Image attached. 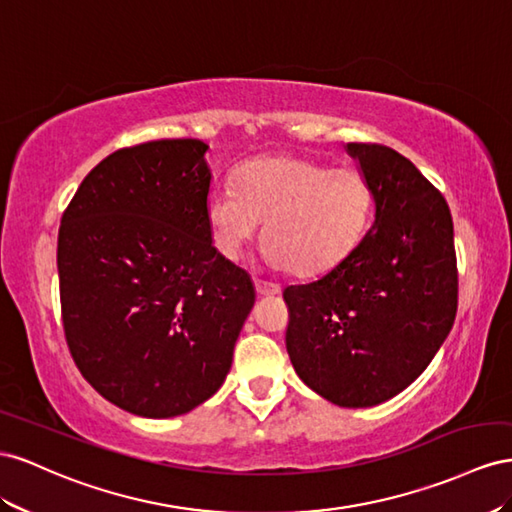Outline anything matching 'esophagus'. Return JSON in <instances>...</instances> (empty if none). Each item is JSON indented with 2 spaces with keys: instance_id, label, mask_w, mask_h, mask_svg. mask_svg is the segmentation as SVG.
<instances>
[{
  "instance_id": "obj_1",
  "label": "esophagus",
  "mask_w": 512,
  "mask_h": 512,
  "mask_svg": "<svg viewBox=\"0 0 512 512\" xmlns=\"http://www.w3.org/2000/svg\"><path fill=\"white\" fill-rule=\"evenodd\" d=\"M255 289H257L259 296H274V294H279L281 287L276 285V283H268V281L255 279Z\"/></svg>"
}]
</instances>
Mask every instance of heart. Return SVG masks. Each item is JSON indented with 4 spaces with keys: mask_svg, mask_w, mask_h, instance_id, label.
<instances>
[{
    "mask_svg": "<svg viewBox=\"0 0 512 512\" xmlns=\"http://www.w3.org/2000/svg\"><path fill=\"white\" fill-rule=\"evenodd\" d=\"M371 212V184L358 169H330L304 156L248 160L238 186L221 184L208 197L218 253L238 261L266 223L268 264L298 276L337 268L362 240Z\"/></svg>",
    "mask_w": 512,
    "mask_h": 512,
    "instance_id": "1",
    "label": "heart"
}]
</instances>
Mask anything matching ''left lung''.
Listing matches in <instances>:
<instances>
[{
	"mask_svg": "<svg viewBox=\"0 0 512 512\" xmlns=\"http://www.w3.org/2000/svg\"><path fill=\"white\" fill-rule=\"evenodd\" d=\"M375 223L337 268L283 291L285 345L302 382L341 407L392 399L429 367L457 315V255L444 195L412 160L347 143Z\"/></svg>",
	"mask_w": 512,
	"mask_h": 512,
	"instance_id": "left-lung-1",
	"label": "left lung"
}]
</instances>
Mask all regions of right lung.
I'll return each instance as SVG.
<instances>
[{"mask_svg":"<svg viewBox=\"0 0 512 512\" xmlns=\"http://www.w3.org/2000/svg\"><path fill=\"white\" fill-rule=\"evenodd\" d=\"M206 150L158 139L113 152L62 216L70 356L98 394L143 418L186 414L223 386L255 304L251 276L212 246Z\"/></svg>","mask_w":512,"mask_h":512,"instance_id":"add662e5","label":"right lung"}]
</instances>
